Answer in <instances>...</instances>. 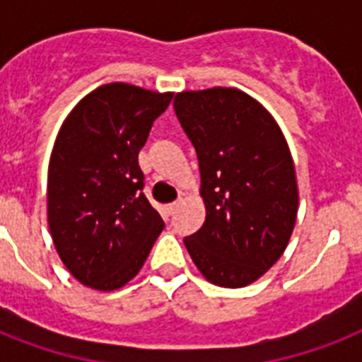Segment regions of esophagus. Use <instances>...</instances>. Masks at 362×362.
Segmentation results:
<instances>
[{
    "label": "esophagus",
    "instance_id": "obj_1",
    "mask_svg": "<svg viewBox=\"0 0 362 362\" xmlns=\"http://www.w3.org/2000/svg\"><path fill=\"white\" fill-rule=\"evenodd\" d=\"M176 206H178V203H170V204H165V214H167V216H173V214H175Z\"/></svg>",
    "mask_w": 362,
    "mask_h": 362
}]
</instances>
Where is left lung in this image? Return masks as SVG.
Listing matches in <instances>:
<instances>
[{"label": "left lung", "mask_w": 362, "mask_h": 362, "mask_svg": "<svg viewBox=\"0 0 362 362\" xmlns=\"http://www.w3.org/2000/svg\"><path fill=\"white\" fill-rule=\"evenodd\" d=\"M175 112L201 170L206 218L184 238L201 274L244 287L286 252L298 210L286 136L263 105L237 88L176 93Z\"/></svg>", "instance_id": "8db88e82"}]
</instances>
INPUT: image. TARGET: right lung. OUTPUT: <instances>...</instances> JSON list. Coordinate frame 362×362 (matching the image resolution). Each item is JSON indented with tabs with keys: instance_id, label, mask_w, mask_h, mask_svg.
I'll return each instance as SVG.
<instances>
[{
	"instance_id": "1",
	"label": "right lung",
	"mask_w": 362,
	"mask_h": 362,
	"mask_svg": "<svg viewBox=\"0 0 362 362\" xmlns=\"http://www.w3.org/2000/svg\"><path fill=\"white\" fill-rule=\"evenodd\" d=\"M170 99L103 84L59 127L48 163V227L67 270L92 289L115 291L135 278L163 231L142 193L139 152Z\"/></svg>"
}]
</instances>
